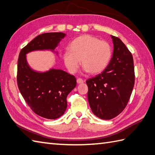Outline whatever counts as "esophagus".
I'll use <instances>...</instances> for the list:
<instances>
[{"label": "esophagus", "mask_w": 155, "mask_h": 155, "mask_svg": "<svg viewBox=\"0 0 155 155\" xmlns=\"http://www.w3.org/2000/svg\"><path fill=\"white\" fill-rule=\"evenodd\" d=\"M77 83H78V84H81V83H83L84 81H83V78H77Z\"/></svg>", "instance_id": "esophagus-1"}]
</instances>
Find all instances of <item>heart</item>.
I'll use <instances>...</instances> for the list:
<instances>
[{"label": "heart", "mask_w": 155, "mask_h": 155, "mask_svg": "<svg viewBox=\"0 0 155 155\" xmlns=\"http://www.w3.org/2000/svg\"><path fill=\"white\" fill-rule=\"evenodd\" d=\"M111 54V47L107 42L91 35H83L69 44L68 51L63 54L62 59L71 74L77 72L80 61L85 71L97 74L106 68Z\"/></svg>", "instance_id": "heart-1"}]
</instances>
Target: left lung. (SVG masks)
<instances>
[{"label":"left lung","mask_w":155,"mask_h":155,"mask_svg":"<svg viewBox=\"0 0 155 155\" xmlns=\"http://www.w3.org/2000/svg\"><path fill=\"white\" fill-rule=\"evenodd\" d=\"M113 57L107 67L88 79V101L94 115L103 120L118 116L128 104L134 84L133 55L120 38L111 35Z\"/></svg>","instance_id":"8db88e82"}]
</instances>
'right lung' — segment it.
<instances>
[{
	"label": "right lung",
	"mask_w": 155,
	"mask_h": 155,
	"mask_svg": "<svg viewBox=\"0 0 155 155\" xmlns=\"http://www.w3.org/2000/svg\"><path fill=\"white\" fill-rule=\"evenodd\" d=\"M66 36L62 32H47L37 36L20 52L17 84L22 96L35 113L56 119L67 108V95L77 85L74 76L60 69L40 72L29 67L26 54L35 51H54Z\"/></svg>",
	"instance_id": "right-lung-1"
}]
</instances>
